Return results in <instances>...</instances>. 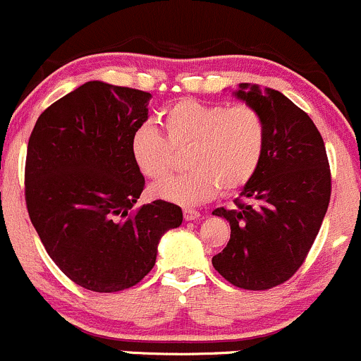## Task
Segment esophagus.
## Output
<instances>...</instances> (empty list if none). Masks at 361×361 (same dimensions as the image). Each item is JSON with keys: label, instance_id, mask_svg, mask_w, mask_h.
Segmentation results:
<instances>
[{"label": "esophagus", "instance_id": "1", "mask_svg": "<svg viewBox=\"0 0 361 361\" xmlns=\"http://www.w3.org/2000/svg\"><path fill=\"white\" fill-rule=\"evenodd\" d=\"M183 217L185 221H197L200 217V212L195 209H183Z\"/></svg>", "mask_w": 361, "mask_h": 361}]
</instances>
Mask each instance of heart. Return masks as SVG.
I'll list each match as a JSON object with an SVG mask.
<instances>
[{
  "label": "heart",
  "mask_w": 361,
  "mask_h": 361,
  "mask_svg": "<svg viewBox=\"0 0 361 361\" xmlns=\"http://www.w3.org/2000/svg\"><path fill=\"white\" fill-rule=\"evenodd\" d=\"M164 135L142 125L130 138L135 168L149 180L171 169L174 150H187V173L166 178L152 188L157 199L199 204L216 195L240 192L259 173L267 149V125L248 104H219L180 99L161 113Z\"/></svg>",
  "instance_id": "1"
}]
</instances>
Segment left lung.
Instances as JSON below:
<instances>
[{
	"label": "left lung",
	"mask_w": 361,
	"mask_h": 361,
	"mask_svg": "<svg viewBox=\"0 0 361 361\" xmlns=\"http://www.w3.org/2000/svg\"><path fill=\"white\" fill-rule=\"evenodd\" d=\"M236 96L262 113L267 149L235 207L212 212L231 226L212 265L233 286L264 291L286 283L307 259L331 200V168L322 135L290 99L248 84Z\"/></svg>",
	"instance_id": "1"
}]
</instances>
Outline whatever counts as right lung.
Masks as SVG:
<instances>
[{
    "label": "right lung",
    "mask_w": 361,
    "mask_h": 361,
    "mask_svg": "<svg viewBox=\"0 0 361 361\" xmlns=\"http://www.w3.org/2000/svg\"><path fill=\"white\" fill-rule=\"evenodd\" d=\"M150 94L87 82L39 116L25 159V204L47 255L85 290L140 283L157 243L183 212L166 200L132 211L145 180L130 138L147 120Z\"/></svg>",
    "instance_id": "1"
}]
</instances>
